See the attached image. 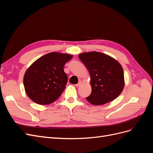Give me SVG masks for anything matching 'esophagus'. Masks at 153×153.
I'll return each instance as SVG.
<instances>
[{
    "label": "esophagus",
    "mask_w": 153,
    "mask_h": 153,
    "mask_svg": "<svg viewBox=\"0 0 153 153\" xmlns=\"http://www.w3.org/2000/svg\"><path fill=\"white\" fill-rule=\"evenodd\" d=\"M82 82H81V81H80L79 82H78V84H76V85H75V86H76V87H80V85H82Z\"/></svg>",
    "instance_id": "esophagus-1"
}]
</instances>
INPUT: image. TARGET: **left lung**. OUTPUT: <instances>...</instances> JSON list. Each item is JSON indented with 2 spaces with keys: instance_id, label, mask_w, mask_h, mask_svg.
Masks as SVG:
<instances>
[{
  "instance_id": "left-lung-1",
  "label": "left lung",
  "mask_w": 153,
  "mask_h": 153,
  "mask_svg": "<svg viewBox=\"0 0 153 153\" xmlns=\"http://www.w3.org/2000/svg\"><path fill=\"white\" fill-rule=\"evenodd\" d=\"M91 76V94L86 100L92 105H101L116 99L124 86L123 69L108 55L98 52L78 55Z\"/></svg>"
}]
</instances>
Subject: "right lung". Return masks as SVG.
<instances>
[{
	"label": "right lung",
	"mask_w": 153,
	"mask_h": 153,
	"mask_svg": "<svg viewBox=\"0 0 153 153\" xmlns=\"http://www.w3.org/2000/svg\"><path fill=\"white\" fill-rule=\"evenodd\" d=\"M72 55L51 52L41 57L27 69L24 85L27 95L39 105L53 103L61 95L68 82L64 66Z\"/></svg>",
	"instance_id": "add662e5"
}]
</instances>
